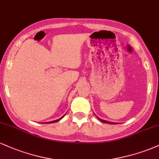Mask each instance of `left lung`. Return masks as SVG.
Instances as JSON below:
<instances>
[{"mask_svg":"<svg viewBox=\"0 0 159 159\" xmlns=\"http://www.w3.org/2000/svg\"><path fill=\"white\" fill-rule=\"evenodd\" d=\"M97 118L98 120H100V121H102V123H109V124H117L116 123H111V122H109V121H107V120H102V119H100L99 117H98L97 116Z\"/></svg>","mask_w":159,"mask_h":159,"instance_id":"1","label":"left lung"}]
</instances>
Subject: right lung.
Listing matches in <instances>:
<instances>
[{"label": "right lung", "mask_w": 159, "mask_h": 159, "mask_svg": "<svg viewBox=\"0 0 159 159\" xmlns=\"http://www.w3.org/2000/svg\"><path fill=\"white\" fill-rule=\"evenodd\" d=\"M65 116V114L63 115V116H61V118H60V119H58V120H54V121H51V122H46V123H57V122H58V121H60V120H61L62 118L63 117V116Z\"/></svg>", "instance_id": "right-lung-1"}]
</instances>
